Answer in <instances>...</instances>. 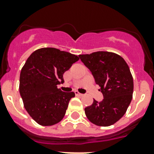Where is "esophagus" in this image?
<instances>
[{
  "mask_svg": "<svg viewBox=\"0 0 154 154\" xmlns=\"http://www.w3.org/2000/svg\"><path fill=\"white\" fill-rule=\"evenodd\" d=\"M75 95H76V96H77V97H82V96H83V94H80L79 92H77V91H75Z\"/></svg>",
  "mask_w": 154,
  "mask_h": 154,
  "instance_id": "1",
  "label": "esophagus"
}]
</instances>
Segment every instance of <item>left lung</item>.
<instances>
[{"label": "left lung", "instance_id": "left-lung-1", "mask_svg": "<svg viewBox=\"0 0 154 154\" xmlns=\"http://www.w3.org/2000/svg\"><path fill=\"white\" fill-rule=\"evenodd\" d=\"M79 57L94 76L104 99H94L85 109L87 118L98 126H109L119 121L132 101L134 80L125 60L114 53L99 51Z\"/></svg>", "mask_w": 154, "mask_h": 154}]
</instances>
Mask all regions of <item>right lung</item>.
Masks as SVG:
<instances>
[{
	"mask_svg": "<svg viewBox=\"0 0 154 154\" xmlns=\"http://www.w3.org/2000/svg\"><path fill=\"white\" fill-rule=\"evenodd\" d=\"M78 60L68 52L42 48L25 61L20 74V94L28 113L41 125L50 126L63 119L75 94L61 91L57 85L62 84L64 72Z\"/></svg>",
	"mask_w": 154,
	"mask_h": 154,
	"instance_id": "right-lung-1",
	"label": "right lung"
}]
</instances>
